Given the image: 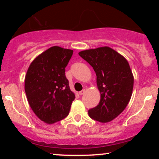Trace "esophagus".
Listing matches in <instances>:
<instances>
[{
    "label": "esophagus",
    "instance_id": "1",
    "mask_svg": "<svg viewBox=\"0 0 159 159\" xmlns=\"http://www.w3.org/2000/svg\"><path fill=\"white\" fill-rule=\"evenodd\" d=\"M84 93H85V90H83L80 91V92H79V95H81H81H84Z\"/></svg>",
    "mask_w": 159,
    "mask_h": 159
}]
</instances>
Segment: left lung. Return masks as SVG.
<instances>
[{"label":"left lung","instance_id":"8db88e82","mask_svg":"<svg viewBox=\"0 0 159 159\" xmlns=\"http://www.w3.org/2000/svg\"><path fill=\"white\" fill-rule=\"evenodd\" d=\"M93 67L100 93L98 105L88 111L92 119L106 123L126 107L132 95L134 76L129 62L108 46L87 49L78 53Z\"/></svg>","mask_w":159,"mask_h":159}]
</instances>
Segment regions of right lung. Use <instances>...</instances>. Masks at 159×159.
Here are the masks:
<instances>
[{
  "label": "right lung",
  "instance_id": "right-lung-1",
  "mask_svg": "<svg viewBox=\"0 0 159 159\" xmlns=\"http://www.w3.org/2000/svg\"><path fill=\"white\" fill-rule=\"evenodd\" d=\"M72 53L71 49L52 46L36 57L27 71V99L36 116L47 124L64 119L75 98L65 75Z\"/></svg>",
  "mask_w": 159,
  "mask_h": 159
}]
</instances>
